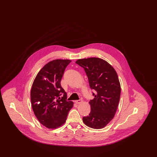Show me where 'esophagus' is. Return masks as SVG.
Instances as JSON below:
<instances>
[{
    "label": "esophagus",
    "mask_w": 157,
    "mask_h": 157,
    "mask_svg": "<svg viewBox=\"0 0 157 157\" xmlns=\"http://www.w3.org/2000/svg\"><path fill=\"white\" fill-rule=\"evenodd\" d=\"M82 102V100L81 99H79V100H77V101H75V103L77 104H80Z\"/></svg>",
    "instance_id": "obj_1"
}]
</instances>
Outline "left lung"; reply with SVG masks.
<instances>
[{"label":"left lung","mask_w":157,"mask_h":157,"mask_svg":"<svg viewBox=\"0 0 157 157\" xmlns=\"http://www.w3.org/2000/svg\"><path fill=\"white\" fill-rule=\"evenodd\" d=\"M88 76L90 88L95 90L90 100V112L83 117V123L94 129H102L113 118L121 95V85L115 69L106 60L98 58L77 60Z\"/></svg>","instance_id":"left-lung-1"}]
</instances>
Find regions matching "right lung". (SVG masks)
<instances>
[{
	"label": "right lung",
	"instance_id": "right-lung-1",
	"mask_svg": "<svg viewBox=\"0 0 157 157\" xmlns=\"http://www.w3.org/2000/svg\"><path fill=\"white\" fill-rule=\"evenodd\" d=\"M71 60L55 59L46 63L38 72L30 90L32 109L39 122L49 129L63 125L74 102L67 101V94L60 81Z\"/></svg>",
	"mask_w": 157,
	"mask_h": 157
}]
</instances>
